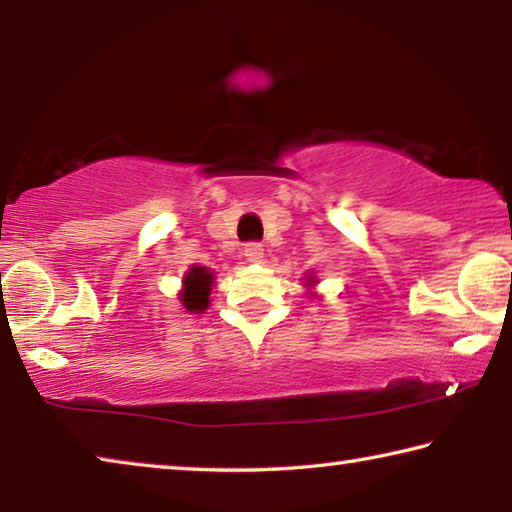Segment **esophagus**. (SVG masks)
Listing matches in <instances>:
<instances>
[{
    "label": "esophagus",
    "instance_id": "1",
    "mask_svg": "<svg viewBox=\"0 0 512 512\" xmlns=\"http://www.w3.org/2000/svg\"><path fill=\"white\" fill-rule=\"evenodd\" d=\"M244 257H246L248 264H259V262H262V257H264V248L259 244H248L244 248Z\"/></svg>",
    "mask_w": 512,
    "mask_h": 512
}]
</instances>
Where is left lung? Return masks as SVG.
Returning <instances> with one entry per match:
<instances>
[{
  "instance_id": "1",
  "label": "left lung",
  "mask_w": 512,
  "mask_h": 512,
  "mask_svg": "<svg viewBox=\"0 0 512 512\" xmlns=\"http://www.w3.org/2000/svg\"><path fill=\"white\" fill-rule=\"evenodd\" d=\"M316 284H318V280H316V275H314V273H309V275H307V282H305V287H307V289H314V287H316ZM309 296H311V298H318V300H320V296H318V293H316V291H309Z\"/></svg>"
}]
</instances>
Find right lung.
Masks as SVG:
<instances>
[{
	"instance_id": "add662e5",
	"label": "right lung",
	"mask_w": 512,
	"mask_h": 512,
	"mask_svg": "<svg viewBox=\"0 0 512 512\" xmlns=\"http://www.w3.org/2000/svg\"><path fill=\"white\" fill-rule=\"evenodd\" d=\"M214 273L207 266H192L183 275V289L178 293V300L187 314H205L210 307V296L214 287Z\"/></svg>"
}]
</instances>
